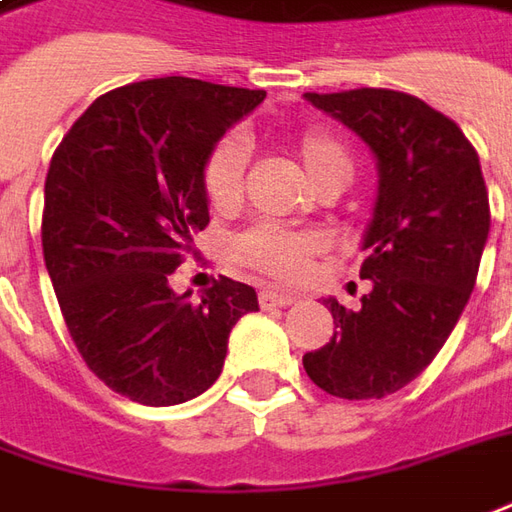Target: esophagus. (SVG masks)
I'll return each mask as SVG.
<instances>
[{
	"mask_svg": "<svg viewBox=\"0 0 512 512\" xmlns=\"http://www.w3.org/2000/svg\"><path fill=\"white\" fill-rule=\"evenodd\" d=\"M259 303H262L264 309L267 306H292V303H298V295L281 290H262L259 292Z\"/></svg>",
	"mask_w": 512,
	"mask_h": 512,
	"instance_id": "obj_1",
	"label": "esophagus"
}]
</instances>
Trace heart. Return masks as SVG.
Wrapping results in <instances>:
<instances>
[{
    "label": "heart",
    "instance_id": "b5f03b06",
    "mask_svg": "<svg viewBox=\"0 0 512 512\" xmlns=\"http://www.w3.org/2000/svg\"><path fill=\"white\" fill-rule=\"evenodd\" d=\"M295 155L306 169L317 192L337 186L343 189L354 175V158L343 142L323 130H306L295 139ZM248 150L239 136H222L203 161V192L217 211L239 206L245 192ZM323 250V236L312 231H292L281 225H256L231 242V259L253 273L278 281H295L306 273L309 262Z\"/></svg>",
    "mask_w": 512,
    "mask_h": 512
}]
</instances>
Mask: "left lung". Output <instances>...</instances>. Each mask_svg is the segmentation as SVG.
<instances>
[{"mask_svg":"<svg viewBox=\"0 0 512 512\" xmlns=\"http://www.w3.org/2000/svg\"><path fill=\"white\" fill-rule=\"evenodd\" d=\"M303 97L354 130L379 167L359 270L370 292L359 309L326 298L337 331L303 368L331 396L384 398L438 357L477 284L491 231L479 155L449 116L404 91Z\"/></svg>","mask_w":512,"mask_h":512,"instance_id":"1","label":"left lung"}]
</instances>
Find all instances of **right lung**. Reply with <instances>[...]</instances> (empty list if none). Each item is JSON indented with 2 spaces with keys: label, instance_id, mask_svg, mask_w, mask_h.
Returning <instances> with one entry per match:
<instances>
[{
  "label": "right lung",
  "instance_id": "obj_1",
  "mask_svg": "<svg viewBox=\"0 0 512 512\" xmlns=\"http://www.w3.org/2000/svg\"><path fill=\"white\" fill-rule=\"evenodd\" d=\"M264 97L192 77L130 83L91 102L49 161L41 245L66 329L136 404L206 393L236 320L259 309L248 284L220 278L189 301L169 276L209 225L206 155Z\"/></svg>",
  "mask_w": 512,
  "mask_h": 512
}]
</instances>
